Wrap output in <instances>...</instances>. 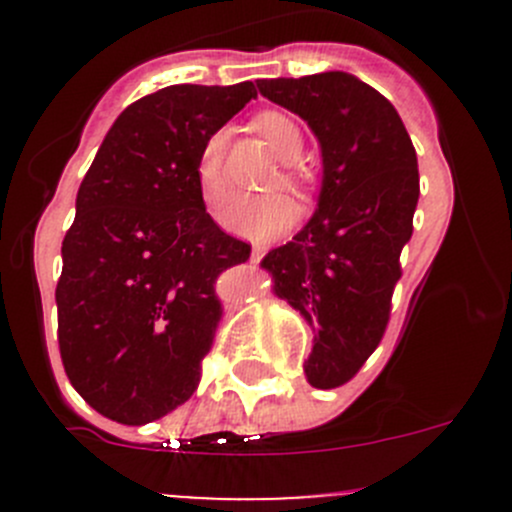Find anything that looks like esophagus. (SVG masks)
I'll use <instances>...</instances> for the list:
<instances>
[{"label": "esophagus", "mask_w": 512, "mask_h": 512, "mask_svg": "<svg viewBox=\"0 0 512 512\" xmlns=\"http://www.w3.org/2000/svg\"><path fill=\"white\" fill-rule=\"evenodd\" d=\"M262 257H265V247H262V245L252 247V262H260Z\"/></svg>", "instance_id": "34e87169"}]
</instances>
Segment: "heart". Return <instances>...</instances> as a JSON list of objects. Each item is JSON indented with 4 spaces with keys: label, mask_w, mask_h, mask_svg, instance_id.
I'll return each mask as SVG.
<instances>
[{
    "label": "heart",
    "mask_w": 512,
    "mask_h": 512,
    "mask_svg": "<svg viewBox=\"0 0 512 512\" xmlns=\"http://www.w3.org/2000/svg\"><path fill=\"white\" fill-rule=\"evenodd\" d=\"M255 128L262 133L267 146L272 148L277 158L285 160L280 170V180L292 188L302 185V175L292 168V160L302 156L304 138L297 123L287 118L285 113L265 111L255 118ZM225 141L227 133L213 131L205 143L200 146L198 160H195V183H198V193L203 198L208 213H218L225 205L227 195V178H225ZM294 220V205L287 195L282 193H267L260 198H245L237 200L227 208L223 215V225L227 230L237 232V235L252 237V240H267L280 232H285Z\"/></svg>",
    "instance_id": "b5f03b06"
}]
</instances>
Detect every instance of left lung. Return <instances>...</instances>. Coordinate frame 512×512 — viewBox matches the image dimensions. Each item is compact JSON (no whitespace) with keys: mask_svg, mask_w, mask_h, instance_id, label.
Listing matches in <instances>:
<instances>
[{"mask_svg":"<svg viewBox=\"0 0 512 512\" xmlns=\"http://www.w3.org/2000/svg\"><path fill=\"white\" fill-rule=\"evenodd\" d=\"M257 89L302 116L322 143L317 213L262 267L275 277L277 297L317 327L307 381L337 389L359 374L389 327L421 193L414 143L396 108L344 71L262 79Z\"/></svg>","mask_w":512,"mask_h":512,"instance_id":"left-lung-1","label":"left lung"}]
</instances>
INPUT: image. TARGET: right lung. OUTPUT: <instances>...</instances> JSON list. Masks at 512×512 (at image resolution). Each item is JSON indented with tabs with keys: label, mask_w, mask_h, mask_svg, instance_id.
<instances>
[{
	"label": "right lung",
	"mask_w": 512,
	"mask_h": 512,
	"mask_svg": "<svg viewBox=\"0 0 512 512\" xmlns=\"http://www.w3.org/2000/svg\"><path fill=\"white\" fill-rule=\"evenodd\" d=\"M255 84H180L138 98L103 138L61 245L59 349L101 416L143 426L188 401L223 319L218 280L252 247L210 218L200 146Z\"/></svg>",
	"instance_id": "right-lung-1"
}]
</instances>
